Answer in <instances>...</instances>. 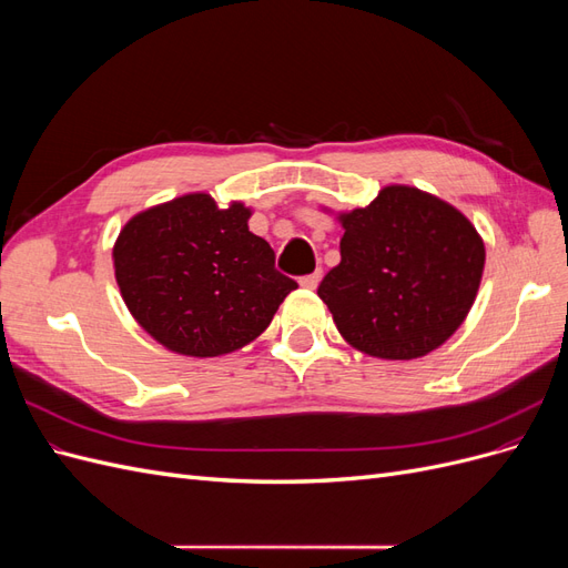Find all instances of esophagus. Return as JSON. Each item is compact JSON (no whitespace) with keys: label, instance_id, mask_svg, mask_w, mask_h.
<instances>
[{"label":"esophagus","instance_id":"1","mask_svg":"<svg viewBox=\"0 0 568 568\" xmlns=\"http://www.w3.org/2000/svg\"><path fill=\"white\" fill-rule=\"evenodd\" d=\"M320 280H322V270H315L313 274H305V277H301V286L303 288H317Z\"/></svg>","mask_w":568,"mask_h":568}]
</instances>
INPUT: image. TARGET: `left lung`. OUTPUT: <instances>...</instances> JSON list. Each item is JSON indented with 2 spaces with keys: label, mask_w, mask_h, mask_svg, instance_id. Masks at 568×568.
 Here are the masks:
<instances>
[{
  "label": "left lung",
  "mask_w": 568,
  "mask_h": 568,
  "mask_svg": "<svg viewBox=\"0 0 568 568\" xmlns=\"http://www.w3.org/2000/svg\"><path fill=\"white\" fill-rule=\"evenodd\" d=\"M341 263L317 296L353 348L415 359L443 346L476 301L486 246L455 205L417 186H384L341 213Z\"/></svg>",
  "instance_id": "8db88e82"
}]
</instances>
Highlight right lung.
Instances as JSON below:
<instances>
[{
	"label": "right lung",
	"instance_id": "1",
	"mask_svg": "<svg viewBox=\"0 0 568 568\" xmlns=\"http://www.w3.org/2000/svg\"><path fill=\"white\" fill-rule=\"evenodd\" d=\"M251 209H220L211 194H184L136 213L113 246L128 311L168 351L227 355L261 336L294 280L274 270V251L248 230Z\"/></svg>",
	"mask_w": 568,
	"mask_h": 568
}]
</instances>
